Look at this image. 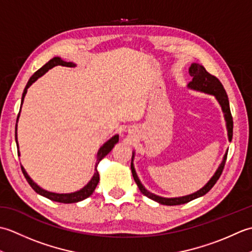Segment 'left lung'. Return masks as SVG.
I'll list each match as a JSON object with an SVG mask.
<instances>
[{
    "instance_id": "1",
    "label": "left lung",
    "mask_w": 252,
    "mask_h": 252,
    "mask_svg": "<svg viewBox=\"0 0 252 252\" xmlns=\"http://www.w3.org/2000/svg\"><path fill=\"white\" fill-rule=\"evenodd\" d=\"M189 72L190 74V77H192V80L189 84H187V88L190 90L197 91V92L213 95L216 97V99L218 100L219 105L221 106V109L224 114V119H225V122H226L228 141L231 142L232 137H233V118L231 115V109H229V101H228L227 94L225 92V90H224L222 83L219 81L218 78H216L215 76H212V74L209 73L205 69V67L200 65V63H192L189 69ZM134 156H135V152H133L132 153V161H131L132 175H133V178H134L135 183L137 184L138 189H140L142 194L145 195L148 198H151L152 200H155L156 202L160 203V205L178 206V205H183V203H186V202H189L191 200L196 199V198H199L203 195H206L207 192L212 189L213 185L217 183V181L219 180V178H220V175L222 173L224 164H225V161H226L227 152L225 153V155H224L222 161L220 164H219V167L215 172V174H213L212 178L207 182L205 186L201 187V189H198L197 191L192 192V194L182 196V197H173V198L158 196L156 194H153V192H151L145 189V186L142 184L141 180L138 179L137 173L135 171L134 163H133Z\"/></svg>"
}]
</instances>
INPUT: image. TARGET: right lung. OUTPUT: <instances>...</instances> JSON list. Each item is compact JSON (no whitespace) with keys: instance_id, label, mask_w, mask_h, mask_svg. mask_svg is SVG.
I'll list each match as a JSON object with an SVG mask.
<instances>
[{"instance_id":"1","label":"right lung","mask_w":252,"mask_h":252,"mask_svg":"<svg viewBox=\"0 0 252 252\" xmlns=\"http://www.w3.org/2000/svg\"><path fill=\"white\" fill-rule=\"evenodd\" d=\"M55 66H65V67H76L77 65L74 63L71 62H65L63 61L61 57H54L52 58L50 62H47L43 67H41L39 70L36 72H34L32 74V77L29 79L28 83H27L26 88L24 90V93H23V97H21V106H23L24 103V99H25V96L27 94V91L30 88V85H32V83H34L37 79L40 77L43 76L47 71L52 69L53 67ZM20 110H21V107H20ZM19 115H20V111L18 114L17 117V122L19 119ZM15 140H16V144H17V148H18V156H20V153H19V146H18V141H17V123H16V132H15ZM119 142V134H116L112 136L111 138H109L108 141L105 142L103 145L100 146V148L98 149L97 152V156H96V165H95V172L93 174L92 178L89 181V183L87 185H84L81 189H79L77 191H73V192H67V194H60V192H52L49 190H45L37 185L35 182H33L30 176L27 173V171L25 170V168L21 165V170H23V173L25 175L26 180L28 181V183L30 184V186L32 189H34L35 192L37 194L41 195V196H44L46 198H49V199L53 200V201H57V202H62V203H74V202H79L81 200H84L85 198L90 197L91 195L93 194V191L95 190L96 186H97L98 182H99V174H98V171H97V164L99 163V161L101 159H103L105 156H107L110 153V151L116 144Z\"/></svg>"}]
</instances>
